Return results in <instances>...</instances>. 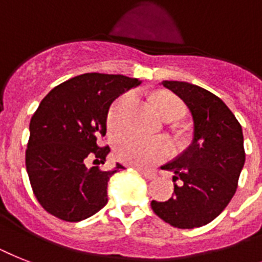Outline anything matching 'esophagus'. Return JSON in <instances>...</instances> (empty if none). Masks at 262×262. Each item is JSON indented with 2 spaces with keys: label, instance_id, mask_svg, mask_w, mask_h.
Returning a JSON list of instances; mask_svg holds the SVG:
<instances>
[{
  "label": "esophagus",
  "instance_id": "esophagus-1",
  "mask_svg": "<svg viewBox=\"0 0 262 262\" xmlns=\"http://www.w3.org/2000/svg\"><path fill=\"white\" fill-rule=\"evenodd\" d=\"M140 172V175L144 176L145 179H155L156 178V173L155 172H150V171H138Z\"/></svg>",
  "mask_w": 262,
  "mask_h": 262
}]
</instances>
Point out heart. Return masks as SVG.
Wrapping results in <instances>:
<instances>
[{
  "mask_svg": "<svg viewBox=\"0 0 262 262\" xmlns=\"http://www.w3.org/2000/svg\"><path fill=\"white\" fill-rule=\"evenodd\" d=\"M157 112L165 120H176L184 114L186 106L179 98L168 94L153 95ZM135 97L130 93L121 95L113 102L107 112V125L113 130H121L129 124ZM114 150L118 160L136 167H152L164 160L172 152L171 142L164 137L148 138L127 132L117 137Z\"/></svg>",
  "mask_w": 262,
  "mask_h": 262,
  "instance_id": "b5f03b06",
  "label": "heart"
}]
</instances>
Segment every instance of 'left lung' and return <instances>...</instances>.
Returning a JSON list of instances; mask_svg holds the SVG:
<instances>
[{
  "label": "left lung",
  "instance_id": "left-lung-1",
  "mask_svg": "<svg viewBox=\"0 0 262 262\" xmlns=\"http://www.w3.org/2000/svg\"><path fill=\"white\" fill-rule=\"evenodd\" d=\"M193 118V141L161 169L173 172V193L165 202L152 201L159 218L178 229L201 227L226 208L237 191L245 164L241 124L222 99L187 82L164 80Z\"/></svg>",
  "mask_w": 262,
  "mask_h": 262
}]
</instances>
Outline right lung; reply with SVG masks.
<instances>
[{
    "mask_svg": "<svg viewBox=\"0 0 262 262\" xmlns=\"http://www.w3.org/2000/svg\"><path fill=\"white\" fill-rule=\"evenodd\" d=\"M141 80L90 72L60 83L40 102L29 124L25 165L36 199L66 222L94 215L107 203V183L124 169H102L110 146L106 135L112 102Z\"/></svg>",
    "mask_w": 262,
    "mask_h": 262,
    "instance_id": "obj_1",
    "label": "right lung"
}]
</instances>
